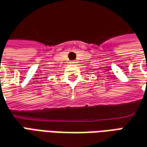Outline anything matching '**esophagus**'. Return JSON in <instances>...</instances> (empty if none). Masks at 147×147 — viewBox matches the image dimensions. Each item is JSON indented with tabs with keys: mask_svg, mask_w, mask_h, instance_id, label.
<instances>
[{
	"mask_svg": "<svg viewBox=\"0 0 147 147\" xmlns=\"http://www.w3.org/2000/svg\"><path fill=\"white\" fill-rule=\"evenodd\" d=\"M71 64H76V61H71Z\"/></svg>",
	"mask_w": 147,
	"mask_h": 147,
	"instance_id": "esophagus-1",
	"label": "esophagus"
}]
</instances>
